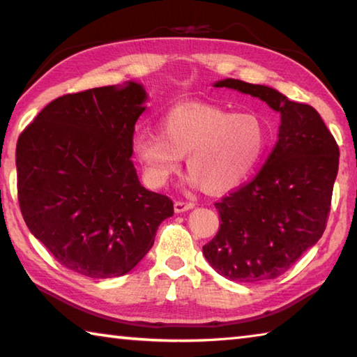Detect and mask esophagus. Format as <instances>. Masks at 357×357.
<instances>
[{
    "instance_id": "34e87169",
    "label": "esophagus",
    "mask_w": 357,
    "mask_h": 357,
    "mask_svg": "<svg viewBox=\"0 0 357 357\" xmlns=\"http://www.w3.org/2000/svg\"><path fill=\"white\" fill-rule=\"evenodd\" d=\"M193 208V203L189 202H174V213L181 214L185 213V211H190Z\"/></svg>"
}]
</instances>
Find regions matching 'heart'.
<instances>
[{
	"instance_id": "b5f03b06",
	"label": "heart",
	"mask_w": 357,
	"mask_h": 357,
	"mask_svg": "<svg viewBox=\"0 0 357 357\" xmlns=\"http://www.w3.org/2000/svg\"><path fill=\"white\" fill-rule=\"evenodd\" d=\"M268 129L257 114L229 113L209 104L168 110L159 132H137L132 153L148 183L164 185L185 157L190 185L225 193L249 179L264 154Z\"/></svg>"
}]
</instances>
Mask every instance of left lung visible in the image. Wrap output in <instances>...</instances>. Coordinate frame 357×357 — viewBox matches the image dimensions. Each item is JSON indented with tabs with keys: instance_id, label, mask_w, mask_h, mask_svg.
I'll use <instances>...</instances> for the list:
<instances>
[{
	"instance_id": "1",
	"label": "left lung",
	"mask_w": 357,
	"mask_h": 357,
	"mask_svg": "<svg viewBox=\"0 0 357 357\" xmlns=\"http://www.w3.org/2000/svg\"><path fill=\"white\" fill-rule=\"evenodd\" d=\"M280 113L279 140L255 179L215 203L220 228L203 255L234 282L282 275L323 236L338 172V146L315 108L266 84L215 82Z\"/></svg>"
}]
</instances>
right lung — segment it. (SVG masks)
Returning <instances> with one entry per match:
<instances>
[{
    "label": "right lung",
    "instance_id": "obj_1",
    "mask_svg": "<svg viewBox=\"0 0 357 357\" xmlns=\"http://www.w3.org/2000/svg\"><path fill=\"white\" fill-rule=\"evenodd\" d=\"M146 100L137 82L66 94L17 142L26 227L59 263L91 279L128 274L173 215V202L144 189L130 160Z\"/></svg>",
    "mask_w": 357,
    "mask_h": 357
}]
</instances>
